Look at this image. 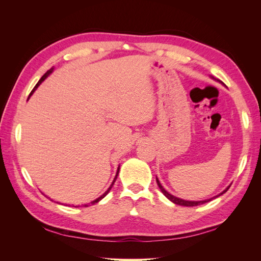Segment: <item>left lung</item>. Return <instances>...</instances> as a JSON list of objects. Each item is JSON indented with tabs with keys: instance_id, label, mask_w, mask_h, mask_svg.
Masks as SVG:
<instances>
[{
	"instance_id": "obj_1",
	"label": "left lung",
	"mask_w": 261,
	"mask_h": 261,
	"mask_svg": "<svg viewBox=\"0 0 261 261\" xmlns=\"http://www.w3.org/2000/svg\"><path fill=\"white\" fill-rule=\"evenodd\" d=\"M213 78V77H212ZM156 183H158V186H159V188H160V191L162 192V194L167 197V198L169 199V200H171L172 202H174V203H176V204H179V206H185V207H194V206H199V204H202V203H204V202H208V201H210V200H212L213 198H216V197H219L220 195H222V194H224L228 188H230V186H227L224 191L221 193L220 195H218V196H216V197H213V198H210V199H206V200H201V201H189V200H184V199H180V198H177V197H175V196H173V195H171V194H169L167 191H165V189L163 188V186L161 185V183L159 181V179L156 178Z\"/></svg>"
}]
</instances>
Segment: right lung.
I'll list each match as a JSON object with an SVG mask.
<instances>
[{
    "label": "right lung",
    "mask_w": 261,
    "mask_h": 261,
    "mask_svg": "<svg viewBox=\"0 0 261 261\" xmlns=\"http://www.w3.org/2000/svg\"><path fill=\"white\" fill-rule=\"evenodd\" d=\"M52 72H53V67H52V68H50V69L48 70V72H46V73H45V74H44V75H43V76H42V77L40 78V81H39V82L37 83V85L35 86V88L33 89V91H31V92H30V94H29V97L31 96V94H33V93L35 92V90H36V89L38 88V86H39V85H40V84H41V83H42V82H43V81L45 80V78H46V77H48V76H49V75H50V74H51ZM29 97H28V99H29ZM118 172H120V167H118V168H117V172H116V175H115V177H114V179H113V181H112V184H111V186H110V187L108 188V191H107V192H106V193H105L103 195H101V196L99 197V198H97V199H94L93 201H91L90 203H86V204H84V207H88V206H90V204H94V203H97V202H99V201H100V200H101L102 198H105V197H106V196L108 195V193H109L110 191H111V188H112V186L114 185V181H115V180H116V178H117V175H118ZM58 203H59V202H58ZM75 207H77V206H75Z\"/></svg>",
    "instance_id": "1"
}]
</instances>
